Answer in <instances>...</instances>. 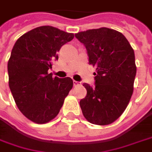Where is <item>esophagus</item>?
<instances>
[{
	"label": "esophagus",
	"instance_id": "obj_1",
	"mask_svg": "<svg viewBox=\"0 0 152 152\" xmlns=\"http://www.w3.org/2000/svg\"><path fill=\"white\" fill-rule=\"evenodd\" d=\"M73 84H74V86H75V87H76V86H81V83H79V82H76V81H74V82H73Z\"/></svg>",
	"mask_w": 152,
	"mask_h": 152
}]
</instances>
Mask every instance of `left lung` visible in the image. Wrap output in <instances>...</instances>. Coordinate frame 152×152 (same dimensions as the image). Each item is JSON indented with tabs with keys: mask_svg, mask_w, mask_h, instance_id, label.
<instances>
[{
	"mask_svg": "<svg viewBox=\"0 0 152 152\" xmlns=\"http://www.w3.org/2000/svg\"><path fill=\"white\" fill-rule=\"evenodd\" d=\"M75 36L86 47L88 64L96 67L95 85L83 83L87 95L80 101L83 116L94 125H109L125 111L133 92L134 50L121 32L107 27Z\"/></svg>",
	"mask_w": 152,
	"mask_h": 152,
	"instance_id": "left-lung-1",
	"label": "left lung"
}]
</instances>
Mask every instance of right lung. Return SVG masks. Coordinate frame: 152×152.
Returning <instances> with one entry per match:
<instances>
[{"label":"right lung","mask_w":152,"mask_h":152,"mask_svg":"<svg viewBox=\"0 0 152 152\" xmlns=\"http://www.w3.org/2000/svg\"><path fill=\"white\" fill-rule=\"evenodd\" d=\"M73 39V33L43 26L14 44L7 63L8 84L18 108L32 122L45 124L54 119L73 87L70 77L48 73L59 50Z\"/></svg>","instance_id":"obj_1"}]
</instances>
